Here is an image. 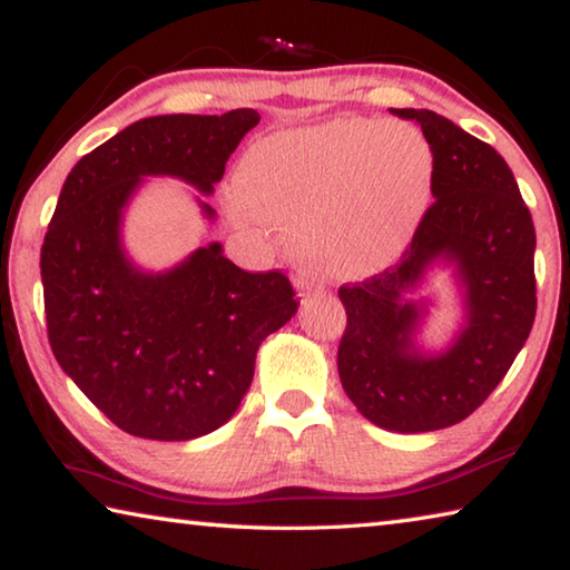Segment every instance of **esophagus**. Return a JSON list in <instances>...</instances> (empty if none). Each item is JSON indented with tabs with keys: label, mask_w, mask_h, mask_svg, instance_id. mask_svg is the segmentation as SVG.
Wrapping results in <instances>:
<instances>
[{
	"label": "esophagus",
	"mask_w": 570,
	"mask_h": 570,
	"mask_svg": "<svg viewBox=\"0 0 570 570\" xmlns=\"http://www.w3.org/2000/svg\"><path fill=\"white\" fill-rule=\"evenodd\" d=\"M296 288H298V292H308V288H314V278L298 276V278H296Z\"/></svg>",
	"instance_id": "34e87169"
}]
</instances>
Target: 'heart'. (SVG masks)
<instances>
[{
  "label": "heart",
  "instance_id": "b5f03b06",
  "mask_svg": "<svg viewBox=\"0 0 570 570\" xmlns=\"http://www.w3.org/2000/svg\"><path fill=\"white\" fill-rule=\"evenodd\" d=\"M432 153L407 125L336 120L262 138L228 193L240 226H294L304 262L340 278L382 272L417 228Z\"/></svg>",
  "mask_w": 570,
  "mask_h": 570
}]
</instances>
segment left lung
<instances>
[{"mask_svg": "<svg viewBox=\"0 0 570 570\" xmlns=\"http://www.w3.org/2000/svg\"><path fill=\"white\" fill-rule=\"evenodd\" d=\"M432 150V204L404 254L340 286L346 312L336 366L356 410L392 432H432L475 412L505 377L535 320V228L513 170L495 148L432 110H394ZM455 263L469 324L448 353L411 342L421 307L403 294L432 261Z\"/></svg>", "mask_w": 570, "mask_h": 570, "instance_id": "left-lung-1", "label": "left lung"}]
</instances>
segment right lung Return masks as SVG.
I'll use <instances>...</instances> for the list:
<instances>
[{
	"instance_id": "obj_1",
	"label": "right lung",
	"mask_w": 570,
	"mask_h": 570,
	"mask_svg": "<svg viewBox=\"0 0 570 570\" xmlns=\"http://www.w3.org/2000/svg\"><path fill=\"white\" fill-rule=\"evenodd\" d=\"M258 120L248 108L142 118L77 160L62 186L40 256L47 340L85 397L135 438L193 440L228 422L258 346L296 314L286 274L244 272L218 244L166 274L138 272L120 246L142 176L210 193Z\"/></svg>"
}]
</instances>
